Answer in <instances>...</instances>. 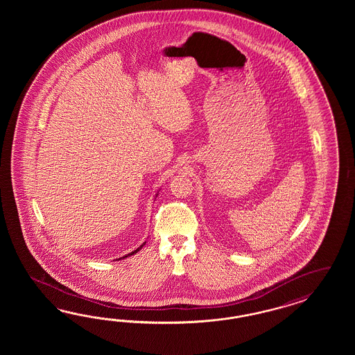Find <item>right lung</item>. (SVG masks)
<instances>
[{"label":"right lung","instance_id":"right-lung-1","mask_svg":"<svg viewBox=\"0 0 355 355\" xmlns=\"http://www.w3.org/2000/svg\"><path fill=\"white\" fill-rule=\"evenodd\" d=\"M144 245H146V242H144V243H143V245H141V246H140V248H137V250H134V251H132V252H130V254H128V255H125V257H122V258H119V259L128 258V257H130V255H134V254H137V252H138V251H139L140 248H143V246H144Z\"/></svg>","mask_w":355,"mask_h":355}]
</instances>
